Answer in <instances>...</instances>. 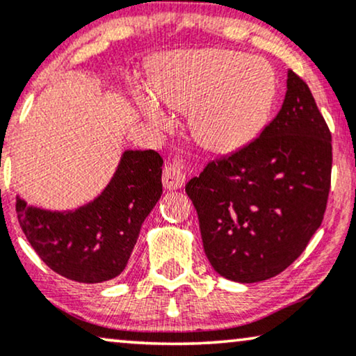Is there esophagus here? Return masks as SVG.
<instances>
[{
  "label": "esophagus",
  "instance_id": "1",
  "mask_svg": "<svg viewBox=\"0 0 356 356\" xmlns=\"http://www.w3.org/2000/svg\"><path fill=\"white\" fill-rule=\"evenodd\" d=\"M184 181H186V172L183 170V165L179 160H172V162L165 165L163 177H162V183L165 189H168V191L179 189L183 188Z\"/></svg>",
  "mask_w": 356,
  "mask_h": 356
}]
</instances>
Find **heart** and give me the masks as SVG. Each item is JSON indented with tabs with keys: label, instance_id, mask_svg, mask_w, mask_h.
<instances>
[{
	"label": "heart",
	"instance_id": "heart-1",
	"mask_svg": "<svg viewBox=\"0 0 356 356\" xmlns=\"http://www.w3.org/2000/svg\"><path fill=\"white\" fill-rule=\"evenodd\" d=\"M277 99L275 71L259 56L232 50H184L162 60L152 94L134 90L139 113L155 129L167 128L170 115L189 111V128L216 152H235L259 136Z\"/></svg>",
	"mask_w": 356,
	"mask_h": 356
}]
</instances>
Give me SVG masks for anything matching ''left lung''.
<instances>
[{
  "instance_id": "1",
  "label": "left lung",
  "mask_w": 356,
  "mask_h": 356,
  "mask_svg": "<svg viewBox=\"0 0 356 356\" xmlns=\"http://www.w3.org/2000/svg\"><path fill=\"white\" fill-rule=\"evenodd\" d=\"M330 170V131L309 87L289 71L264 131L186 184L213 270L240 284L285 270L321 227Z\"/></svg>"
}]
</instances>
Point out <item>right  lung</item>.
<instances>
[{"instance_id":"right-lung-1","label":"right lung","mask_w":356,"mask_h":356,"mask_svg":"<svg viewBox=\"0 0 356 356\" xmlns=\"http://www.w3.org/2000/svg\"><path fill=\"white\" fill-rule=\"evenodd\" d=\"M162 165L155 150H124L104 191L71 211L29 206L17 196L24 235L40 259L66 279L81 284L115 279L162 196Z\"/></svg>"}]
</instances>
